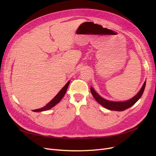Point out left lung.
Wrapping results in <instances>:
<instances>
[{
  "instance_id": "8db88e82",
  "label": "left lung",
  "mask_w": 156,
  "mask_h": 156,
  "mask_svg": "<svg viewBox=\"0 0 156 156\" xmlns=\"http://www.w3.org/2000/svg\"><path fill=\"white\" fill-rule=\"evenodd\" d=\"M145 85H146V81L144 83L142 88H141V89L137 93V94L135 95L133 98H131L130 100L126 101H112L107 100L105 99L101 98L100 95H98V94L96 92V91L94 90L92 87L90 88V91L92 96H94V98H95V100L103 107H104L105 108H107V109L111 110V111H122L131 107L139 100L140 98L143 95V92L144 90Z\"/></svg>"
}]
</instances>
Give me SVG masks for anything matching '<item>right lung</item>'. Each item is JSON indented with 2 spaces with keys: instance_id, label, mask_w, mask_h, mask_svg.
Listing matches in <instances>:
<instances>
[{
  "instance_id": "add662e5",
  "label": "right lung",
  "mask_w": 156,
  "mask_h": 156,
  "mask_svg": "<svg viewBox=\"0 0 156 156\" xmlns=\"http://www.w3.org/2000/svg\"><path fill=\"white\" fill-rule=\"evenodd\" d=\"M70 81H68L66 84H65V86L60 90V91L56 94V96L50 102H49L48 104H47L45 106H44V107L38 108V109H35L33 111L34 112H41V111H47L48 109H50L52 107H53L54 106H55L58 103H59V101L62 100V98L64 97V96L65 95L66 92L67 88L69 86Z\"/></svg>"
}]
</instances>
